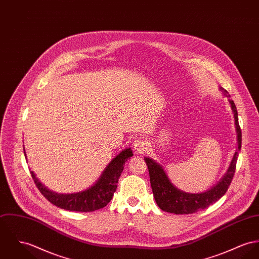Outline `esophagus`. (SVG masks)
Segmentation results:
<instances>
[{
  "label": "esophagus",
  "mask_w": 259,
  "mask_h": 259,
  "mask_svg": "<svg viewBox=\"0 0 259 259\" xmlns=\"http://www.w3.org/2000/svg\"><path fill=\"white\" fill-rule=\"evenodd\" d=\"M134 149L138 153H144L147 150V142L143 138H138L137 140L134 141Z\"/></svg>",
  "instance_id": "1"
}]
</instances>
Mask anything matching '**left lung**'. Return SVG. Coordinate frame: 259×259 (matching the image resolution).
Segmentation results:
<instances>
[{
	"label": "left lung",
	"instance_id": "left-lung-1",
	"mask_svg": "<svg viewBox=\"0 0 259 259\" xmlns=\"http://www.w3.org/2000/svg\"><path fill=\"white\" fill-rule=\"evenodd\" d=\"M221 90L224 92V95L228 98L231 97L228 91L225 90L224 88L221 87ZM230 103L234 112L236 127L238 133V149L222 180L216 186L212 187L210 190L201 193H188L178 190L176 187L172 186L166 172H164L163 168L159 164H157L155 161H153L150 158H144L148 167L150 184L156 203L163 211L175 214L195 213L216 202L224 195L226 191L229 189L236 172L237 159L241 147V130L239 124L238 111L233 100H230Z\"/></svg>",
	"mask_w": 259,
	"mask_h": 259
}]
</instances>
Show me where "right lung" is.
<instances>
[{
  "mask_svg": "<svg viewBox=\"0 0 259 259\" xmlns=\"http://www.w3.org/2000/svg\"><path fill=\"white\" fill-rule=\"evenodd\" d=\"M134 154L131 148L121 151L106 167L101 178L94 186L77 193L60 194L53 192L39 182L34 172L32 171L30 172L37 189L54 205L69 211L91 212L103 208L111 201L117 189L119 178L123 170V165Z\"/></svg>",
  "mask_w": 259,
  "mask_h": 259,
  "instance_id": "add662e5",
  "label": "right lung"
}]
</instances>
